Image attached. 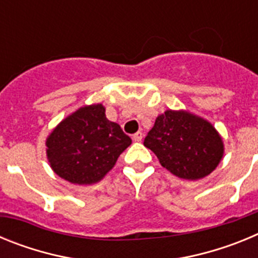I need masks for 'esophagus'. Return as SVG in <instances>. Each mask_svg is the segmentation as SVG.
<instances>
[{"mask_svg":"<svg viewBox=\"0 0 258 258\" xmlns=\"http://www.w3.org/2000/svg\"><path fill=\"white\" fill-rule=\"evenodd\" d=\"M132 138H133L134 142H141V141H142V138H143V134L141 133V132H138V133L133 134V137H132Z\"/></svg>","mask_w":258,"mask_h":258,"instance_id":"34e87169","label":"esophagus"}]
</instances>
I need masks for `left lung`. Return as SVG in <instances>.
Wrapping results in <instances>:
<instances>
[{"label":"left lung","mask_w":258,"mask_h":258,"mask_svg":"<svg viewBox=\"0 0 258 258\" xmlns=\"http://www.w3.org/2000/svg\"><path fill=\"white\" fill-rule=\"evenodd\" d=\"M143 145L165 169L183 179L204 178L223 156V142L213 125L186 111L168 109L155 120Z\"/></svg>","instance_id":"1"}]
</instances>
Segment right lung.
Wrapping results in <instances>:
<instances>
[{"label": "right lung", "mask_w": 258, "mask_h": 258, "mask_svg": "<svg viewBox=\"0 0 258 258\" xmlns=\"http://www.w3.org/2000/svg\"><path fill=\"white\" fill-rule=\"evenodd\" d=\"M104 112L102 104L81 107L47 137V160L60 178L75 184L101 181L131 146V137Z\"/></svg>", "instance_id": "right-lung-1"}]
</instances>
